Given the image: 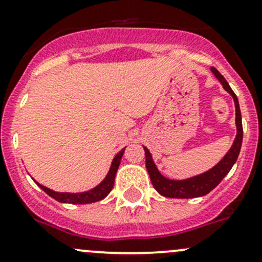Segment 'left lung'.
<instances>
[{"label": "left lung", "instance_id": "left-lung-1", "mask_svg": "<svg viewBox=\"0 0 262 262\" xmlns=\"http://www.w3.org/2000/svg\"><path fill=\"white\" fill-rule=\"evenodd\" d=\"M222 86L224 87L227 92L232 95L234 101V106H236V125H237V136L234 139L233 144H232L231 149L227 152V155L207 172L202 173V175L194 176V178L186 179V180H170V179L165 178L161 175L158 168L156 167L155 162L152 160L149 150L144 148L146 152V167L148 173H149L150 181H152L153 187L160 192L161 195L166 198H175V199H190V198H199L204 196L208 192H210L216 185L219 184L224 179V176L231 171L232 166L236 163L237 158H238L239 150L242 146V137H244V129H242V118H241V110H239L238 99H237L236 94L233 90L229 87L228 82L226 78L215 70V68H210Z\"/></svg>", "mask_w": 262, "mask_h": 262}]
</instances>
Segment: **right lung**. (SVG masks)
Instances as JSON below:
<instances>
[{"mask_svg": "<svg viewBox=\"0 0 262 262\" xmlns=\"http://www.w3.org/2000/svg\"><path fill=\"white\" fill-rule=\"evenodd\" d=\"M124 149L120 150L118 155L115 156L114 160H113L112 166H110V170L107 172L106 178L104 179L94 189L89 190V191H84V192H57V191H53V190L48 189V187L43 186L40 185L39 182L38 186L40 187L41 190L47 192L49 196H52L53 199H55L57 202L60 203H68V204H90V203H95V202H99V200H102L105 196H107L110 191H112L113 186H114V181H115V175H116V171H118L119 165H120V160L124 155Z\"/></svg>", "mask_w": 262, "mask_h": 262, "instance_id": "add662e5", "label": "right lung"}]
</instances>
